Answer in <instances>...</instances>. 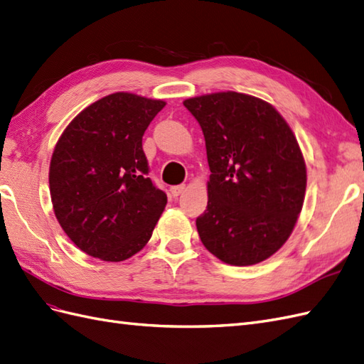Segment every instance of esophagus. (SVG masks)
Segmentation results:
<instances>
[{
  "mask_svg": "<svg viewBox=\"0 0 364 364\" xmlns=\"http://www.w3.org/2000/svg\"><path fill=\"white\" fill-rule=\"evenodd\" d=\"M184 189H186V186H184V184L172 186V188H171V193H172V197H180V195L184 192Z\"/></svg>",
  "mask_w": 364,
  "mask_h": 364,
  "instance_id": "34e87169",
  "label": "esophagus"
}]
</instances>
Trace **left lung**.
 Segmentation results:
<instances>
[{
	"mask_svg": "<svg viewBox=\"0 0 364 364\" xmlns=\"http://www.w3.org/2000/svg\"><path fill=\"white\" fill-rule=\"evenodd\" d=\"M206 139L208 209L197 218L210 254L232 266L264 262L291 237L306 193V163L286 119L240 92L184 100Z\"/></svg>",
	"mask_w": 364,
	"mask_h": 364,
	"instance_id": "8db88e82",
	"label": "left lung"
}]
</instances>
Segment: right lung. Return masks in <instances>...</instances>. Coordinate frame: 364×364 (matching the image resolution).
Here are the masks:
<instances>
[{
    "mask_svg": "<svg viewBox=\"0 0 364 364\" xmlns=\"http://www.w3.org/2000/svg\"><path fill=\"white\" fill-rule=\"evenodd\" d=\"M163 100L115 92L82 109L53 149L55 217L82 252L124 262L151 240L167 197L147 178L143 135Z\"/></svg>",
    "mask_w": 364,
    "mask_h": 364,
    "instance_id": "right-lung-1",
    "label": "right lung"
}]
</instances>
